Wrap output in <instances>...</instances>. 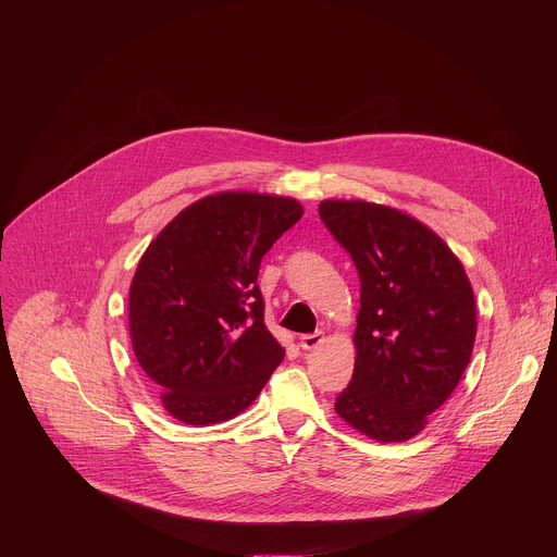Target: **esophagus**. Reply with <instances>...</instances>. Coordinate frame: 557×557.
I'll return each instance as SVG.
<instances>
[{
	"instance_id": "obj_1",
	"label": "esophagus",
	"mask_w": 557,
	"mask_h": 557,
	"mask_svg": "<svg viewBox=\"0 0 557 557\" xmlns=\"http://www.w3.org/2000/svg\"><path fill=\"white\" fill-rule=\"evenodd\" d=\"M324 342H326L324 333H312V335H304V337L299 339V346H301L304 350H314V348H320Z\"/></svg>"
}]
</instances>
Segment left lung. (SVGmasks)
<instances>
[{"label": "left lung", "instance_id": "left-lung-1", "mask_svg": "<svg viewBox=\"0 0 557 557\" xmlns=\"http://www.w3.org/2000/svg\"><path fill=\"white\" fill-rule=\"evenodd\" d=\"M320 215L361 282L355 372L335 412L379 443L421 434L456 389L475 342V301L454 251L421 220L366 200Z\"/></svg>", "mask_w": 557, "mask_h": 557}]
</instances>
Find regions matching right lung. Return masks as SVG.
I'll list each match as a JSON object with an SVG mask.
<instances>
[{
	"label": "right lung",
	"instance_id": "obj_1",
	"mask_svg": "<svg viewBox=\"0 0 557 557\" xmlns=\"http://www.w3.org/2000/svg\"><path fill=\"white\" fill-rule=\"evenodd\" d=\"M301 215L288 196L220 191L185 207L145 249L129 284L132 350L181 423L245 412L284 359L264 326L258 271Z\"/></svg>",
	"mask_w": 557,
	"mask_h": 557
}]
</instances>
